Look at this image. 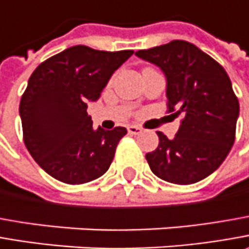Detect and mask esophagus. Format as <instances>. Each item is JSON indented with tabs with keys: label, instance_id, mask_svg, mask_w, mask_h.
Wrapping results in <instances>:
<instances>
[{
	"label": "esophagus",
	"instance_id": "34e87169",
	"mask_svg": "<svg viewBox=\"0 0 249 249\" xmlns=\"http://www.w3.org/2000/svg\"><path fill=\"white\" fill-rule=\"evenodd\" d=\"M142 129L141 126H138V125H128V132L131 133V135H139L142 133Z\"/></svg>",
	"mask_w": 249,
	"mask_h": 249
}]
</instances>
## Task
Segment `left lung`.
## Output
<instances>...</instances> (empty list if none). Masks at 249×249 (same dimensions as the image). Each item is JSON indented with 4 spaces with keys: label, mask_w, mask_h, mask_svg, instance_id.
I'll list each match as a JSON object with an SVG mask.
<instances>
[{
    "label": "left lung",
    "mask_w": 249,
    "mask_h": 249,
    "mask_svg": "<svg viewBox=\"0 0 249 249\" xmlns=\"http://www.w3.org/2000/svg\"><path fill=\"white\" fill-rule=\"evenodd\" d=\"M136 55L167 75V111L183 117L174 139L157 132L159 147L146 154L154 175L190 184L211 175L236 139L240 105L226 70L183 39L142 49Z\"/></svg>",
    "instance_id": "obj_1"
}]
</instances>
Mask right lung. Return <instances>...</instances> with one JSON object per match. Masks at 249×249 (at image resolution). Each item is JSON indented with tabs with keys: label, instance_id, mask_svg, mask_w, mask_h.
<instances>
[{
	"label": "right lung",
	"instance_id": "1",
	"mask_svg": "<svg viewBox=\"0 0 249 249\" xmlns=\"http://www.w3.org/2000/svg\"><path fill=\"white\" fill-rule=\"evenodd\" d=\"M133 51L67 48L33 71L20 99L23 142L47 174L60 182L81 184L98 179L110 167L124 126L92 128L87 108L111 74Z\"/></svg>",
	"mask_w": 249,
	"mask_h": 249
}]
</instances>
